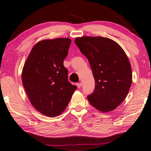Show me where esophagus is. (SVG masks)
Instances as JSON below:
<instances>
[{"label":"esophagus","instance_id":"esophagus-1","mask_svg":"<svg viewBox=\"0 0 151 151\" xmlns=\"http://www.w3.org/2000/svg\"><path fill=\"white\" fill-rule=\"evenodd\" d=\"M77 86H78V88H80L81 86H82V83H78Z\"/></svg>","mask_w":151,"mask_h":151}]
</instances>
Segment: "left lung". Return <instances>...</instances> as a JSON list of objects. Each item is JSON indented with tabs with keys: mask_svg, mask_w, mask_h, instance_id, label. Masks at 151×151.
I'll use <instances>...</instances> for the list:
<instances>
[{
	"mask_svg": "<svg viewBox=\"0 0 151 151\" xmlns=\"http://www.w3.org/2000/svg\"><path fill=\"white\" fill-rule=\"evenodd\" d=\"M75 43L88 60L95 80V91L87 97L89 103L101 112L114 110L125 99L132 83L127 56L109 38L82 37Z\"/></svg>",
	"mask_w": 151,
	"mask_h": 151,
	"instance_id": "obj_1",
	"label": "left lung"
}]
</instances>
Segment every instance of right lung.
I'll return each mask as SVG.
<instances>
[{
    "mask_svg": "<svg viewBox=\"0 0 151 151\" xmlns=\"http://www.w3.org/2000/svg\"><path fill=\"white\" fill-rule=\"evenodd\" d=\"M71 42L69 38L39 41L24 65L22 80L28 99L47 116L60 115L77 89L68 81V71L63 65Z\"/></svg>",
    "mask_w": 151,
    "mask_h": 151,
    "instance_id": "1",
    "label": "right lung"
}]
</instances>
